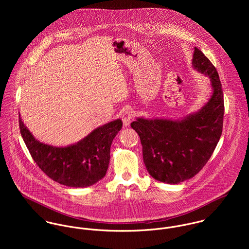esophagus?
Segmentation results:
<instances>
[{"label":"esophagus","instance_id":"34e87169","mask_svg":"<svg viewBox=\"0 0 249 249\" xmlns=\"http://www.w3.org/2000/svg\"><path fill=\"white\" fill-rule=\"evenodd\" d=\"M134 118V113L133 111L131 110H126L123 116H122V120H123V123H124V126H128L129 124L131 123V121L133 120Z\"/></svg>","mask_w":249,"mask_h":249}]
</instances>
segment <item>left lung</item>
Segmentation results:
<instances>
[{
  "instance_id": "1",
  "label": "left lung",
  "mask_w": 249,
  "mask_h": 249,
  "mask_svg": "<svg viewBox=\"0 0 249 249\" xmlns=\"http://www.w3.org/2000/svg\"><path fill=\"white\" fill-rule=\"evenodd\" d=\"M192 63L211 80L213 94L208 103L180 121L138 118L130 124L140 136L148 174L168 184L197 175L213 154L222 132L224 102L218 73L197 48Z\"/></svg>"
}]
</instances>
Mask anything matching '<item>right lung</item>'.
<instances>
[{
  "instance_id": "1",
  "label": "right lung",
  "mask_w": 249,
  "mask_h": 249,
  "mask_svg": "<svg viewBox=\"0 0 249 249\" xmlns=\"http://www.w3.org/2000/svg\"><path fill=\"white\" fill-rule=\"evenodd\" d=\"M20 132L33 159L53 181L73 188L88 187L105 178L110 160V146L123 126L118 119L93 130L79 142L64 147L37 141L19 114Z\"/></svg>"
}]
</instances>
